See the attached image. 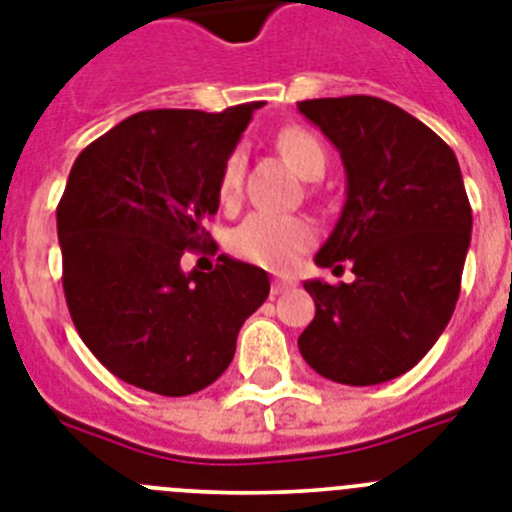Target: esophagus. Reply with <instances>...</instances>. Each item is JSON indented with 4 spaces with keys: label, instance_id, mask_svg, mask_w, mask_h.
<instances>
[{
    "label": "esophagus",
    "instance_id": "34e87169",
    "mask_svg": "<svg viewBox=\"0 0 512 512\" xmlns=\"http://www.w3.org/2000/svg\"><path fill=\"white\" fill-rule=\"evenodd\" d=\"M293 286H296V283H293L291 278H275V281H273V293H275V296H278V293L291 291Z\"/></svg>",
    "mask_w": 512,
    "mask_h": 512
}]
</instances>
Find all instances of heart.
Returning <instances> with one entry per match:
<instances>
[{"label": "heart", "mask_w": 512, "mask_h": 512, "mask_svg": "<svg viewBox=\"0 0 512 512\" xmlns=\"http://www.w3.org/2000/svg\"><path fill=\"white\" fill-rule=\"evenodd\" d=\"M278 149L291 162L293 170L309 180L322 175L327 167V151H324L322 141L304 128H286L278 133ZM239 182H242V157L231 154L226 159L219 182V193L224 201H231L237 195ZM314 237H317V231L311 221L301 219V216L257 211L237 226L234 237H231V247L239 257L255 262L260 268L283 273L299 262V257L314 244Z\"/></svg>", "instance_id": "1"}]
</instances>
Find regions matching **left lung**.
<instances>
[{
    "label": "left lung",
    "mask_w": 512,
    "mask_h": 512,
    "mask_svg": "<svg viewBox=\"0 0 512 512\" xmlns=\"http://www.w3.org/2000/svg\"><path fill=\"white\" fill-rule=\"evenodd\" d=\"M340 151L348 190L314 262L353 265V283L306 281L317 304L299 350L348 386L397 379L451 319L471 242V206L451 146L391 102L368 95L299 102Z\"/></svg>",
    "instance_id": "8db88e82"
}]
</instances>
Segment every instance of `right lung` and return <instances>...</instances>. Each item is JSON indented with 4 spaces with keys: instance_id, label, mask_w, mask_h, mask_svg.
<instances>
[{
    "instance_id": "1",
    "label": "right lung",
    "mask_w": 512,
    "mask_h": 512,
    "mask_svg": "<svg viewBox=\"0 0 512 512\" xmlns=\"http://www.w3.org/2000/svg\"><path fill=\"white\" fill-rule=\"evenodd\" d=\"M257 108L144 110L71 167L56 208L66 304L84 345L126 384L162 397L206 389L268 299V273L250 262L180 265L185 250L213 244L221 172Z\"/></svg>"
}]
</instances>
